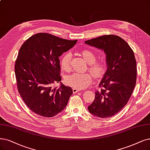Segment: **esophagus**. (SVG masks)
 <instances>
[{
    "instance_id": "1",
    "label": "esophagus",
    "mask_w": 150,
    "mask_h": 150,
    "mask_svg": "<svg viewBox=\"0 0 150 150\" xmlns=\"http://www.w3.org/2000/svg\"><path fill=\"white\" fill-rule=\"evenodd\" d=\"M79 91H80V90H77L76 88H73V93H78Z\"/></svg>"
}]
</instances>
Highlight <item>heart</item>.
<instances>
[{"mask_svg": "<svg viewBox=\"0 0 150 150\" xmlns=\"http://www.w3.org/2000/svg\"><path fill=\"white\" fill-rule=\"evenodd\" d=\"M83 57L87 63L89 64V69L96 78H101L106 71V64L104 60L95 61L96 55L89 50H83L81 52ZM71 55L67 52L64 54L60 61L61 67L69 71L71 69ZM93 75L90 73H75L67 76L65 79V83L76 89H83L89 86L92 82Z\"/></svg>", "mask_w": 150, "mask_h": 150, "instance_id": "heart-1", "label": "heart"}]
</instances>
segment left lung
<instances>
[{
  "label": "left lung",
  "mask_w": 150,
  "mask_h": 150,
  "mask_svg": "<svg viewBox=\"0 0 150 150\" xmlns=\"http://www.w3.org/2000/svg\"><path fill=\"white\" fill-rule=\"evenodd\" d=\"M101 49L106 55L108 69L95 92L89 112L99 117H112L128 103L137 81V62L134 51L122 38L103 35L85 41Z\"/></svg>",
  "instance_id": "8db88e82"
}]
</instances>
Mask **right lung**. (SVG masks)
<instances>
[{"label":"right lung","instance_id":"obj_1","mask_svg":"<svg viewBox=\"0 0 150 150\" xmlns=\"http://www.w3.org/2000/svg\"><path fill=\"white\" fill-rule=\"evenodd\" d=\"M45 33L33 35L22 44L15 72L20 95L26 106L39 115L52 117L67 106L71 88L60 83L59 57L76 43Z\"/></svg>","mask_w":150,"mask_h":150}]
</instances>
